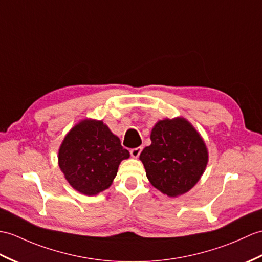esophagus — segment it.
Listing matches in <instances>:
<instances>
[{
	"label": "esophagus",
	"mask_w": 262,
	"mask_h": 262,
	"mask_svg": "<svg viewBox=\"0 0 262 262\" xmlns=\"http://www.w3.org/2000/svg\"><path fill=\"white\" fill-rule=\"evenodd\" d=\"M142 149H143V147H141V146H139V147H136V148H132L130 149L132 157H134V159H137V157L139 156V154H141Z\"/></svg>",
	"instance_id": "esophagus-1"
}]
</instances>
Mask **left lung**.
<instances>
[{
	"instance_id": "left-lung-1",
	"label": "left lung",
	"mask_w": 262,
	"mask_h": 262,
	"mask_svg": "<svg viewBox=\"0 0 262 262\" xmlns=\"http://www.w3.org/2000/svg\"><path fill=\"white\" fill-rule=\"evenodd\" d=\"M150 141L139 155L150 184L169 198L187 193L209 162L202 136L187 119L175 117L157 121Z\"/></svg>"
}]
</instances>
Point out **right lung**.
<instances>
[{
  "label": "right lung",
  "mask_w": 262,
  "mask_h": 262,
  "mask_svg": "<svg viewBox=\"0 0 262 262\" xmlns=\"http://www.w3.org/2000/svg\"><path fill=\"white\" fill-rule=\"evenodd\" d=\"M129 151L102 120L86 118L64 136L58 164L64 179L79 193L93 196L107 190Z\"/></svg>",
  "instance_id": "right-lung-1"
}]
</instances>
